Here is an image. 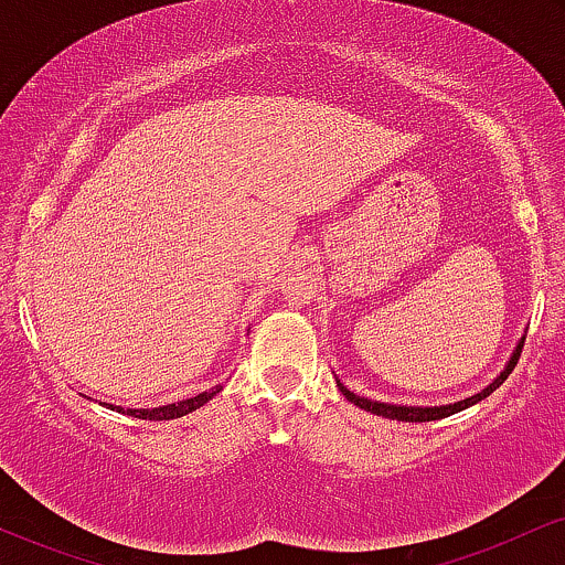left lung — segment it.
Here are the masks:
<instances>
[{"label":"left lung","instance_id":"obj_1","mask_svg":"<svg viewBox=\"0 0 565 565\" xmlns=\"http://www.w3.org/2000/svg\"><path fill=\"white\" fill-rule=\"evenodd\" d=\"M523 341H526V338H521V341H519V347H515V349H513V354H510V362L505 364V370H502V373L497 375L494 381L489 383L487 388L479 391V394L468 396V399H462V402H455V404H441V407H407V404H386V402H373V399H364V396H356L354 391H349L347 386H343L341 381H338V388H341V394L347 396V399H349L351 404H356V407H360V409H367V413H373V415L388 417V420H404V423H428V420H441V417H449V415L460 413V409H468V407H473L476 402L487 399V396L492 394V391L500 388L502 383H505V377H508L510 373H513V367H515V364H519V356H521Z\"/></svg>","mask_w":565,"mask_h":565}]
</instances>
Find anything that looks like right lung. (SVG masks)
I'll return each mask as SVG.
<instances>
[{
  "label": "right lung",
  "mask_w": 565,
  "mask_h": 565,
  "mask_svg": "<svg viewBox=\"0 0 565 565\" xmlns=\"http://www.w3.org/2000/svg\"><path fill=\"white\" fill-rule=\"evenodd\" d=\"M218 391H222V386H216V388H211V391H203V394L190 396V399L166 404V407H152V409H121V407H113V404H108V407L110 409H118V413H124V415L139 417V420H174V417L195 413V409L203 407L205 402L214 399Z\"/></svg>",
  "instance_id": "1"
}]
</instances>
